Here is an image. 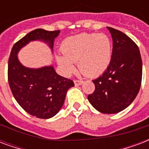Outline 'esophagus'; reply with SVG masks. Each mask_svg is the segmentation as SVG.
Segmentation results:
<instances>
[{
    "label": "esophagus",
    "mask_w": 149,
    "mask_h": 149,
    "mask_svg": "<svg viewBox=\"0 0 149 149\" xmlns=\"http://www.w3.org/2000/svg\"><path fill=\"white\" fill-rule=\"evenodd\" d=\"M74 85H75V86H81V84L83 83V81H79V80H74Z\"/></svg>",
    "instance_id": "esophagus-1"
}]
</instances>
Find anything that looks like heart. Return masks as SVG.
<instances>
[{"label":"heart","instance_id":"b5f03b06","mask_svg":"<svg viewBox=\"0 0 149 149\" xmlns=\"http://www.w3.org/2000/svg\"><path fill=\"white\" fill-rule=\"evenodd\" d=\"M63 56H57L56 61L62 73L72 74L78 62L79 70L89 77H97L107 70L111 60L112 44L104 33H80L70 37L61 45Z\"/></svg>","mask_w":149,"mask_h":149}]
</instances>
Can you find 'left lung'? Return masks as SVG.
<instances>
[{
	"label": "left lung",
	"mask_w": 149,
	"mask_h": 149,
	"mask_svg": "<svg viewBox=\"0 0 149 149\" xmlns=\"http://www.w3.org/2000/svg\"><path fill=\"white\" fill-rule=\"evenodd\" d=\"M113 41L111 60L97 79L93 93L88 96L92 106L104 114H116L134 100L141 88L142 60L138 47L121 31L107 27Z\"/></svg>",
	"instance_id": "obj_1"
}]
</instances>
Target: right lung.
<instances>
[{
    "instance_id": "obj_1",
    "label": "right lung",
    "mask_w": 149,
    "mask_h": 149,
    "mask_svg": "<svg viewBox=\"0 0 149 149\" xmlns=\"http://www.w3.org/2000/svg\"><path fill=\"white\" fill-rule=\"evenodd\" d=\"M60 31L36 29L15 43L8 60V77L10 89L18 104L27 113L39 118H50L63 105L67 92L74 86L73 81L59 75L52 65L30 68L20 63V49L33 41H43L52 52Z\"/></svg>"
}]
</instances>
